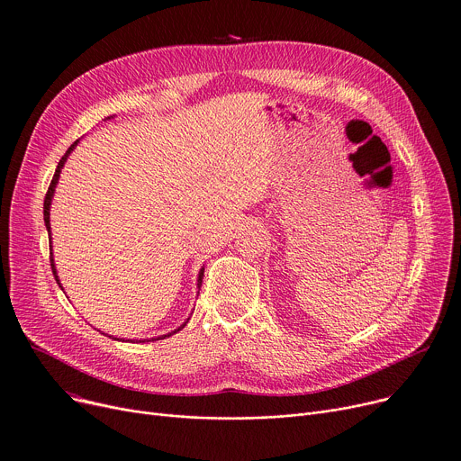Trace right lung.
I'll return each instance as SVG.
<instances>
[{
	"instance_id": "obj_1",
	"label": "right lung",
	"mask_w": 461,
	"mask_h": 461,
	"mask_svg": "<svg viewBox=\"0 0 461 461\" xmlns=\"http://www.w3.org/2000/svg\"><path fill=\"white\" fill-rule=\"evenodd\" d=\"M77 142H79V139L77 140H74V144H70V148L67 149V153L65 156L59 159V163H58V168H56V174H54V177H52V183H50V186H49V192H47V195H45V203H43V217H45V226H47V231L50 233V204H52V197H54V192H56V185H58V181H59V174H61V168L65 167V163H67V159H68V156L72 153V149L77 146ZM50 266H52V273H54V276H56V282L59 284V287L63 289V285H61V282H59V278H58V271H56V264H54V258H52V239H50ZM203 276H204V267L199 271V278H197V287L201 289V285H203ZM190 321V319H188ZM186 321V322H188ZM186 322L179 328V330H176V331H172V333H168V335H161V337H158V339H151V342L153 340H163V339H167V337H172V335H176L177 331H181L185 326H186ZM104 335V333H103ZM112 339V337H110ZM115 340V339H113ZM139 342H149L148 339H144V340H139Z\"/></svg>"
}]
</instances>
